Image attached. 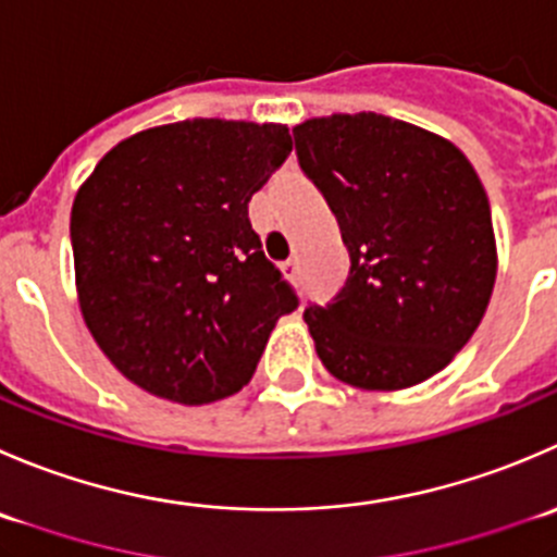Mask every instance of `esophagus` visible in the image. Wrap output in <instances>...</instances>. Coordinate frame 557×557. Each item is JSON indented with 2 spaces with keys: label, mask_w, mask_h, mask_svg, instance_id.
<instances>
[{
  "label": "esophagus",
  "mask_w": 557,
  "mask_h": 557,
  "mask_svg": "<svg viewBox=\"0 0 557 557\" xmlns=\"http://www.w3.org/2000/svg\"><path fill=\"white\" fill-rule=\"evenodd\" d=\"M283 274L290 280V283H296V280H299V261H296V258L285 261L283 263Z\"/></svg>",
  "instance_id": "1"
}]
</instances>
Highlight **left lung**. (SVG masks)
<instances>
[{
  "instance_id": "left-lung-1",
  "label": "left lung",
  "mask_w": 557,
  "mask_h": 557,
  "mask_svg": "<svg viewBox=\"0 0 557 557\" xmlns=\"http://www.w3.org/2000/svg\"><path fill=\"white\" fill-rule=\"evenodd\" d=\"M294 141L350 256L337 301L305 310L318 359L367 392L428 381L476 332L498 272L471 160L430 129L372 111L312 116Z\"/></svg>"
}]
</instances>
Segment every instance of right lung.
<instances>
[{"label":"right lung","mask_w":557,"mask_h":557,"mask_svg":"<svg viewBox=\"0 0 557 557\" xmlns=\"http://www.w3.org/2000/svg\"><path fill=\"white\" fill-rule=\"evenodd\" d=\"M288 154L285 124L185 119L119 141L78 187L81 315L135 386L203 405L252 377L274 323L299 305L247 218Z\"/></svg>","instance_id":"right-lung-1"}]
</instances>
